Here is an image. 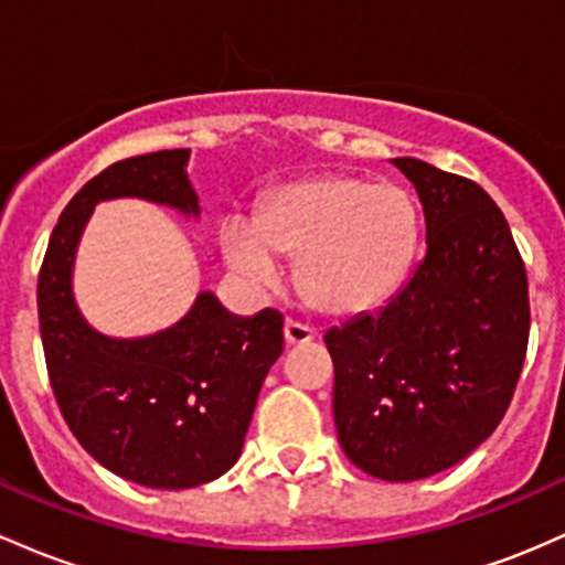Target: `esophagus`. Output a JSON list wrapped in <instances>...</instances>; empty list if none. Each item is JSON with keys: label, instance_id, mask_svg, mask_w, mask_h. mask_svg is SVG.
Listing matches in <instances>:
<instances>
[{"label": "esophagus", "instance_id": "obj_1", "mask_svg": "<svg viewBox=\"0 0 565 565\" xmlns=\"http://www.w3.org/2000/svg\"><path fill=\"white\" fill-rule=\"evenodd\" d=\"M285 341H288L290 347H296V344H307V341H312L315 339V328L312 326H303V322H299V320H285Z\"/></svg>", "mask_w": 565, "mask_h": 565}]
</instances>
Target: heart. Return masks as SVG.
<instances>
[{
  "instance_id": "1",
  "label": "heart",
  "mask_w": 565,
  "mask_h": 565,
  "mask_svg": "<svg viewBox=\"0 0 565 565\" xmlns=\"http://www.w3.org/2000/svg\"><path fill=\"white\" fill-rule=\"evenodd\" d=\"M419 243L411 194L392 181L315 175L262 200L256 218H226L221 248L258 285L296 258V285L320 312L352 315L390 299Z\"/></svg>"
}]
</instances>
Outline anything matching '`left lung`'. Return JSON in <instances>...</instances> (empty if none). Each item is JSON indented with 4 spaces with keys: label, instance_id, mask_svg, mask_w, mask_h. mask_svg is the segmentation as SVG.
Listing matches in <instances>:
<instances>
[{
    "label": "left lung",
    "instance_id": "obj_1",
    "mask_svg": "<svg viewBox=\"0 0 565 565\" xmlns=\"http://www.w3.org/2000/svg\"><path fill=\"white\" fill-rule=\"evenodd\" d=\"M419 192L427 253L376 312L326 333L333 419L354 467L390 483L448 470L504 419L529 347L525 264L483 186L392 160Z\"/></svg>",
    "mask_w": 565,
    "mask_h": 565
}]
</instances>
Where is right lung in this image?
<instances>
[{"label":"right lung","instance_id":"add662e5","mask_svg":"<svg viewBox=\"0 0 565 565\" xmlns=\"http://www.w3.org/2000/svg\"><path fill=\"white\" fill-rule=\"evenodd\" d=\"M189 149L100 170L63 207L36 282L50 386L79 446L106 470L151 488H192L243 451L258 392L282 352V315L232 317L202 294L179 326L136 341L90 331L72 296V262L98 200L143 198L200 213Z\"/></svg>","mask_w":565,"mask_h":565}]
</instances>
